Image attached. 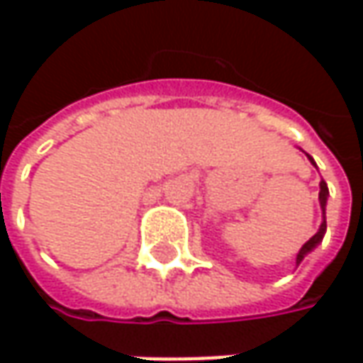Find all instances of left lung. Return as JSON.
Listing matches in <instances>:
<instances>
[{
    "label": "left lung",
    "mask_w": 363,
    "mask_h": 363,
    "mask_svg": "<svg viewBox=\"0 0 363 363\" xmlns=\"http://www.w3.org/2000/svg\"><path fill=\"white\" fill-rule=\"evenodd\" d=\"M309 157V161L313 163L315 167H317V163H315V160L311 157V155H307ZM328 198H329V189H328V184L321 179L319 182V206H321V212H323V222H321V226H319V230L315 232L313 236L307 240V242L301 246V250L297 252V264H301L303 262V258L307 257L311 250H315L319 244H321V240H323V236H325V230H328V222H325V206H328Z\"/></svg>",
    "instance_id": "8db88e82"
}]
</instances>
